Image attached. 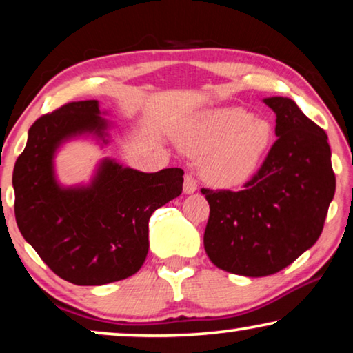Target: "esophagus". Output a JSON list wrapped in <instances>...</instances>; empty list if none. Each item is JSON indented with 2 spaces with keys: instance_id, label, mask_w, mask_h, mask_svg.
<instances>
[{
  "instance_id": "obj_1",
  "label": "esophagus",
  "mask_w": 353,
  "mask_h": 353,
  "mask_svg": "<svg viewBox=\"0 0 353 353\" xmlns=\"http://www.w3.org/2000/svg\"><path fill=\"white\" fill-rule=\"evenodd\" d=\"M197 190V180L196 176L192 175L191 172H188L185 175V183H183V191L186 192V194H192Z\"/></svg>"
}]
</instances>
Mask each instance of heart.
I'll list each match as a JSON object with an SVG mask.
<instances>
[{"instance_id": "obj_1", "label": "heart", "mask_w": 353, "mask_h": 353, "mask_svg": "<svg viewBox=\"0 0 353 353\" xmlns=\"http://www.w3.org/2000/svg\"><path fill=\"white\" fill-rule=\"evenodd\" d=\"M181 144L192 154H205L202 173L207 181L233 186L257 172L273 144V127L245 109H216L197 117L183 133Z\"/></svg>"}]
</instances>
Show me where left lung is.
<instances>
[{"label":"left lung","instance_id":"obj_1","mask_svg":"<svg viewBox=\"0 0 353 353\" xmlns=\"http://www.w3.org/2000/svg\"><path fill=\"white\" fill-rule=\"evenodd\" d=\"M265 104L278 139L241 191L202 188L210 214L204 249L215 267L260 278L291 265L320 238L336 175L325 130L289 98Z\"/></svg>","mask_w":353,"mask_h":353}]
</instances>
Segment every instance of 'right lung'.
<instances>
[{
  "label": "right lung",
  "instance_id": "1",
  "mask_svg": "<svg viewBox=\"0 0 353 353\" xmlns=\"http://www.w3.org/2000/svg\"><path fill=\"white\" fill-rule=\"evenodd\" d=\"M98 101H72L41 115L12 173L19 230L57 276L99 286L132 276L149 249L152 212L183 191L181 168L143 173L105 161L90 188L62 190L52 156L62 139L105 128Z\"/></svg>",
  "mask_w": 353,
  "mask_h": 353
}]
</instances>
